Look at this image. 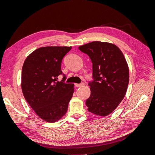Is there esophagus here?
<instances>
[{"instance_id": "1", "label": "esophagus", "mask_w": 155, "mask_h": 155, "mask_svg": "<svg viewBox=\"0 0 155 155\" xmlns=\"http://www.w3.org/2000/svg\"><path fill=\"white\" fill-rule=\"evenodd\" d=\"M84 85H85V83H80V84L75 83V86H76V87H80L81 86H83Z\"/></svg>"}]
</instances>
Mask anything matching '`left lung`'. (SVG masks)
<instances>
[{"label": "left lung", "instance_id": "8db88e82", "mask_svg": "<svg viewBox=\"0 0 155 155\" xmlns=\"http://www.w3.org/2000/svg\"><path fill=\"white\" fill-rule=\"evenodd\" d=\"M92 63V78L89 82L91 96L86 100L88 110L100 116L112 113L123 100L129 81L127 63L114 44L93 41L79 46Z\"/></svg>", "mask_w": 155, "mask_h": 155}]
</instances>
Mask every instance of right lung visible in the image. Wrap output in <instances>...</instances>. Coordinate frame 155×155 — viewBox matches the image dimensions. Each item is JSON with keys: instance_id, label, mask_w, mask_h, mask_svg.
Here are the masks:
<instances>
[{"instance_id": "obj_1", "label": "right lung", "mask_w": 155, "mask_h": 155, "mask_svg": "<svg viewBox=\"0 0 155 155\" xmlns=\"http://www.w3.org/2000/svg\"><path fill=\"white\" fill-rule=\"evenodd\" d=\"M71 46H45L36 49L25 59L22 68L21 88L25 100L39 118L49 123L66 114L74 91V84L58 76L64 56Z\"/></svg>"}]
</instances>
